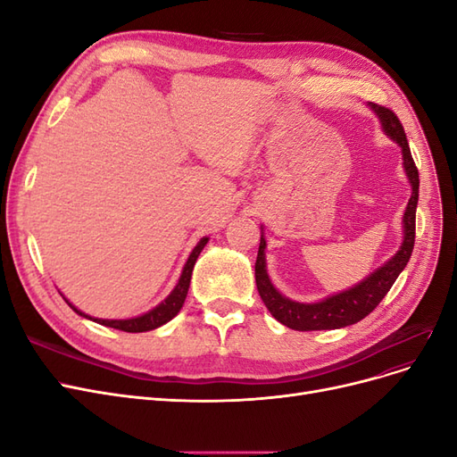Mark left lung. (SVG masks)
<instances>
[{
    "label": "left lung",
    "mask_w": 457,
    "mask_h": 457,
    "mask_svg": "<svg viewBox=\"0 0 457 457\" xmlns=\"http://www.w3.org/2000/svg\"><path fill=\"white\" fill-rule=\"evenodd\" d=\"M371 108L381 120V126L385 133L396 141L403 148V160L404 170L411 183V198L404 212V242L400 250L385 262L381 269L370 274L366 280L358 286L341 292L337 295H331L320 303H297L284 297L278 289H276L265 269V238L261 237L257 261H255V282L259 295L265 303L270 314L276 320L284 326L297 329V331H312V329H336L361 322L373 309H376L386 292L393 287L398 274L404 270L406 262L413 252V242H416V207L420 198V173L416 168V162L411 158L410 145L406 139V133L403 123L391 108L371 103Z\"/></svg>",
    "instance_id": "left-lung-1"
}]
</instances>
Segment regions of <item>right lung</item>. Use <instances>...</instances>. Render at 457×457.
<instances>
[{
    "label": "right lung",
    "instance_id": "right-lung-1",
    "mask_svg": "<svg viewBox=\"0 0 457 457\" xmlns=\"http://www.w3.org/2000/svg\"><path fill=\"white\" fill-rule=\"evenodd\" d=\"M207 244V238H202L198 242V245L192 250L187 265L183 269V274L181 278H179V284L175 286L173 292L170 294V297L162 301L160 305L156 309H152L150 312L143 314V316H137V318H129V320H101V318H93L95 322H99L103 326H108V328H114V329H121V331H129V334H141V331H148V329H156L160 326H163L165 322H170L171 318L181 311L183 303L187 299V294H188V286H190V276H192V269H195V262L200 255V252L204 250V245ZM66 301V299H64ZM68 303V301H66ZM68 305L72 307V311H76L79 316H86V318H91L87 314H84L81 311H78L72 303H68Z\"/></svg>",
    "mask_w": 457,
    "mask_h": 457
}]
</instances>
